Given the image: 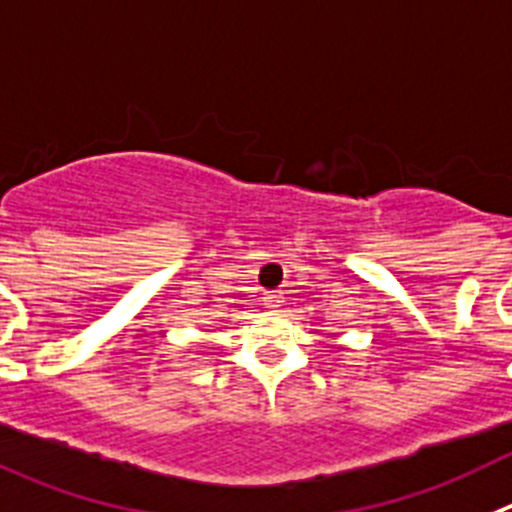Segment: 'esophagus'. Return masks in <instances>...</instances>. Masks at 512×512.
I'll return each instance as SVG.
<instances>
[{
    "instance_id": "esophagus-1",
    "label": "esophagus",
    "mask_w": 512,
    "mask_h": 512,
    "mask_svg": "<svg viewBox=\"0 0 512 512\" xmlns=\"http://www.w3.org/2000/svg\"><path fill=\"white\" fill-rule=\"evenodd\" d=\"M265 306L267 308H280V306H283V293H280V290H267V293H265Z\"/></svg>"
}]
</instances>
